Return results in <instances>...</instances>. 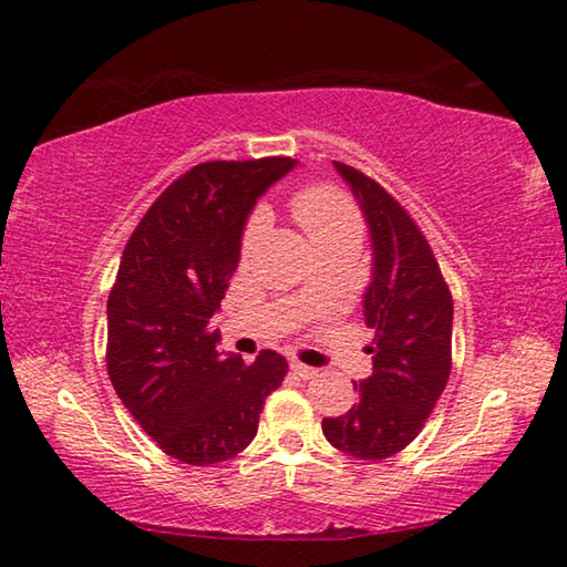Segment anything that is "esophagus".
I'll use <instances>...</instances> for the list:
<instances>
[{
  "instance_id": "34e87169",
  "label": "esophagus",
  "mask_w": 567,
  "mask_h": 567,
  "mask_svg": "<svg viewBox=\"0 0 567 567\" xmlns=\"http://www.w3.org/2000/svg\"><path fill=\"white\" fill-rule=\"evenodd\" d=\"M292 370H295V375H300L302 380H312L320 375L318 368H310V364H302V362H292Z\"/></svg>"
}]
</instances>
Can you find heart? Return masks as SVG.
I'll return each mask as SVG.
<instances>
[{"label":"heart","mask_w":567,"mask_h":567,"mask_svg":"<svg viewBox=\"0 0 567 567\" xmlns=\"http://www.w3.org/2000/svg\"><path fill=\"white\" fill-rule=\"evenodd\" d=\"M292 217L297 219L307 237L312 243H322V239L332 237H360V215L358 207L352 205L348 195H342L340 189L324 187V185H312L300 192H295L290 199ZM265 229V215L255 213L247 219L245 235H243V257L252 252L257 239H260Z\"/></svg>","instance_id":"1"}]
</instances>
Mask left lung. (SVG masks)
<instances>
[{
    "label": "left lung",
    "instance_id": "left-lung-1",
    "mask_svg": "<svg viewBox=\"0 0 567 567\" xmlns=\"http://www.w3.org/2000/svg\"><path fill=\"white\" fill-rule=\"evenodd\" d=\"M368 223L372 280L362 318L375 330L372 375L354 382L358 405L324 417L332 447L358 460L400 453L425 425L450 378L453 297L425 235L388 189L360 169L334 162Z\"/></svg>",
    "mask_w": 567,
    "mask_h": 567
}]
</instances>
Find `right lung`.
I'll return each mask as SVG.
<instances>
[{"mask_svg": "<svg viewBox=\"0 0 567 567\" xmlns=\"http://www.w3.org/2000/svg\"><path fill=\"white\" fill-rule=\"evenodd\" d=\"M290 157L203 162L162 192L122 252L107 300V372L124 408L167 455L215 465L252 443L287 360L219 352V310L247 217Z\"/></svg>", "mask_w": 567, "mask_h": 567, "instance_id": "obj_1", "label": "right lung"}]
</instances>
